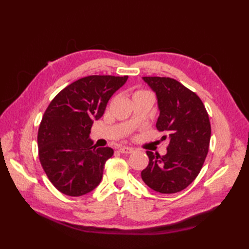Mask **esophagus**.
Returning <instances> with one entry per match:
<instances>
[{
	"label": "esophagus",
	"mask_w": 249,
	"mask_h": 249,
	"mask_svg": "<svg viewBox=\"0 0 249 249\" xmlns=\"http://www.w3.org/2000/svg\"><path fill=\"white\" fill-rule=\"evenodd\" d=\"M119 152L123 153V154H130V153H133L134 150L131 149V147H127V146H121L119 149Z\"/></svg>",
	"instance_id": "1"
}]
</instances>
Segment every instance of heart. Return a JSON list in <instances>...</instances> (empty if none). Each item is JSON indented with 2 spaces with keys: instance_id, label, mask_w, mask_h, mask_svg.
<instances>
[{
  "instance_id": "b5f03b06",
  "label": "heart",
  "mask_w": 249,
  "mask_h": 249,
  "mask_svg": "<svg viewBox=\"0 0 249 249\" xmlns=\"http://www.w3.org/2000/svg\"><path fill=\"white\" fill-rule=\"evenodd\" d=\"M141 94H151V93L147 92V91H143V89H139V91H136V92L134 93L133 98L136 97V96H138V95H141Z\"/></svg>"
}]
</instances>
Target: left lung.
<instances>
[{"label":"left lung","instance_id":"left-lung-1","mask_svg":"<svg viewBox=\"0 0 249 249\" xmlns=\"http://www.w3.org/2000/svg\"><path fill=\"white\" fill-rule=\"evenodd\" d=\"M143 80L157 96L160 113L156 128L167 133L170 142L166 155L146 152L150 160L141 178L157 193H178L195 181L208 155L209 114L198 95L176 79L143 77Z\"/></svg>","mask_w":249,"mask_h":249}]
</instances>
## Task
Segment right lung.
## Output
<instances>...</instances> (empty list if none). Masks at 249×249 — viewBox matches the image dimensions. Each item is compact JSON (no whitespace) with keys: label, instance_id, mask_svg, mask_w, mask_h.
<instances>
[{"label":"right lung","instance_id":"right-lung-1","mask_svg":"<svg viewBox=\"0 0 249 249\" xmlns=\"http://www.w3.org/2000/svg\"><path fill=\"white\" fill-rule=\"evenodd\" d=\"M127 76H88L71 83L51 100L41 119L37 143L47 177L62 194L79 197L98 186L111 147L89 138L94 120L103 116L110 97Z\"/></svg>","mask_w":249,"mask_h":249}]
</instances>
